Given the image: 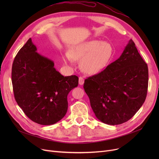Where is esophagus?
Masks as SVG:
<instances>
[{
    "instance_id": "esophagus-1",
    "label": "esophagus",
    "mask_w": 159,
    "mask_h": 159,
    "mask_svg": "<svg viewBox=\"0 0 159 159\" xmlns=\"http://www.w3.org/2000/svg\"><path fill=\"white\" fill-rule=\"evenodd\" d=\"M79 83L80 85H83L84 83V79L82 77H80L79 79Z\"/></svg>"
}]
</instances>
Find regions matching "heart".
Wrapping results in <instances>:
<instances>
[{
  "instance_id": "heart-1",
  "label": "heart",
  "mask_w": 159,
  "mask_h": 159,
  "mask_svg": "<svg viewBox=\"0 0 159 159\" xmlns=\"http://www.w3.org/2000/svg\"><path fill=\"white\" fill-rule=\"evenodd\" d=\"M113 55V48L109 43L101 40H90L71 48L69 53L63 57L66 63L73 60L79 61L82 71L95 75L103 70L109 64Z\"/></svg>"
}]
</instances>
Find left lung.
<instances>
[{
    "mask_svg": "<svg viewBox=\"0 0 159 159\" xmlns=\"http://www.w3.org/2000/svg\"><path fill=\"white\" fill-rule=\"evenodd\" d=\"M148 87V65L131 39L117 60L84 84L97 118L109 125L132 118L144 104Z\"/></svg>",
    "mask_w": 159,
    "mask_h": 159,
    "instance_id": "obj_1",
    "label": "left lung"
}]
</instances>
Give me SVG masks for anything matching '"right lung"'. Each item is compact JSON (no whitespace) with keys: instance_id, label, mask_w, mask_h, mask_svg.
I'll return each instance as SVG.
<instances>
[{"instance_id":"add662e5","label":"right lung","mask_w":159,"mask_h":159,"mask_svg":"<svg viewBox=\"0 0 159 159\" xmlns=\"http://www.w3.org/2000/svg\"><path fill=\"white\" fill-rule=\"evenodd\" d=\"M36 51L30 39L15 57L11 71L14 97L30 119L52 125L66 114L67 97L78 86L79 77H64L55 70L52 60Z\"/></svg>"}]
</instances>
